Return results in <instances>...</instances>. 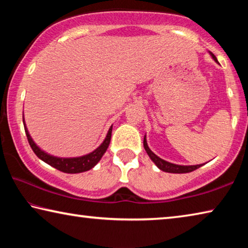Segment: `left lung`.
Returning a JSON list of instances; mask_svg holds the SVG:
<instances>
[{
  "instance_id": "1",
  "label": "left lung",
  "mask_w": 248,
  "mask_h": 248,
  "mask_svg": "<svg viewBox=\"0 0 248 248\" xmlns=\"http://www.w3.org/2000/svg\"><path fill=\"white\" fill-rule=\"evenodd\" d=\"M210 54H211L212 58L215 59V61L217 62L215 54L211 53V52H210ZM143 145H144V149L146 151V153L149 154L150 158L155 163V165H156L159 170L166 171V173H175V174L190 173V171L199 169L200 166L203 165V164H200V165H188V166H186V165H176V164H173V163L166 162V161H164V159H162L161 157H158L157 155H155L152 152V151L150 150V148L148 146V143H146L145 137H144V140H143Z\"/></svg>"
}]
</instances>
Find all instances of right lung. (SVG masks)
<instances>
[{
    "label": "right lung",
    "mask_w": 248,
    "mask_h": 248,
    "mask_svg": "<svg viewBox=\"0 0 248 248\" xmlns=\"http://www.w3.org/2000/svg\"><path fill=\"white\" fill-rule=\"evenodd\" d=\"M23 123H24L25 132H26V136H27V140L29 142V145H31V148L33 151V153H35L40 159H43L45 163L51 165L52 167H54V169L63 171V173H68V174L82 173V171H86L91 169H93V167L99 162V159L102 158L104 153L106 152V150L108 148L109 143H110V139H111L112 125L108 130L106 139H105L103 143L100 144L95 151H93L92 153L84 155V156H81V157H71V158L56 157V156H52V155H49L46 152H44L43 150H40L38 146L36 145L35 142L32 141L31 137L29 136L28 130L26 128V124H25L24 119H23Z\"/></svg>",
    "instance_id": "obj_1"
}]
</instances>
